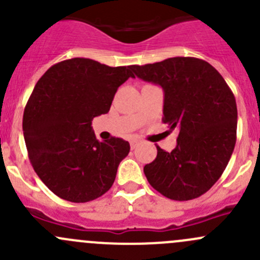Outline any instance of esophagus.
<instances>
[{
    "mask_svg": "<svg viewBox=\"0 0 260 260\" xmlns=\"http://www.w3.org/2000/svg\"><path fill=\"white\" fill-rule=\"evenodd\" d=\"M137 145H138V140H132V141H131V148H132V149H135L136 147H137Z\"/></svg>",
    "mask_w": 260,
    "mask_h": 260,
    "instance_id": "34e87169",
    "label": "esophagus"
}]
</instances>
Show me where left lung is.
Returning a JSON list of instances; mask_svg holds the SVG:
<instances>
[{
    "label": "left lung",
    "instance_id": "8db88e82",
    "mask_svg": "<svg viewBox=\"0 0 260 260\" xmlns=\"http://www.w3.org/2000/svg\"><path fill=\"white\" fill-rule=\"evenodd\" d=\"M131 69L164 89L162 122L179 128L177 146L171 152L157 146V157L143 169L149 185L171 200L199 198L220 179L234 151V94L220 73L198 57H170Z\"/></svg>",
    "mask_w": 260,
    "mask_h": 260
}]
</instances>
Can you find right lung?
<instances>
[{"label":"right lung","instance_id":"add662e5","mask_svg":"<svg viewBox=\"0 0 260 260\" xmlns=\"http://www.w3.org/2000/svg\"><path fill=\"white\" fill-rule=\"evenodd\" d=\"M131 77V67L74 57L52 65L36 83L23 112V137L34 170L56 196L88 203L112 187L129 143L99 142L91 120L108 113Z\"/></svg>","mask_w":260,"mask_h":260}]
</instances>
